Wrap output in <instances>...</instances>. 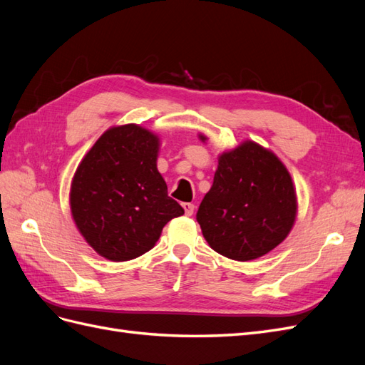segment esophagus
Returning a JSON list of instances; mask_svg holds the SVG:
<instances>
[{
  "label": "esophagus",
  "instance_id": "1",
  "mask_svg": "<svg viewBox=\"0 0 365 365\" xmlns=\"http://www.w3.org/2000/svg\"><path fill=\"white\" fill-rule=\"evenodd\" d=\"M182 208L187 216H192L195 212V205L192 202H182Z\"/></svg>",
  "mask_w": 365,
  "mask_h": 365
}]
</instances>
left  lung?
Wrapping results in <instances>:
<instances>
[{
  "mask_svg": "<svg viewBox=\"0 0 365 365\" xmlns=\"http://www.w3.org/2000/svg\"><path fill=\"white\" fill-rule=\"evenodd\" d=\"M295 212L289 172L272 152L247 141L220 155L213 185L197 208L196 220L216 252L247 262L282 244L292 228Z\"/></svg>",
  "mask_w": 365,
  "mask_h": 365,
  "instance_id": "obj_1",
  "label": "left lung"
}]
</instances>
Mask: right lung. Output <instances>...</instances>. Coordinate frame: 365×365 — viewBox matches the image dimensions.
Returning a JSON list of instances; mask_svg holds the SVG:
<instances>
[{"mask_svg": "<svg viewBox=\"0 0 365 365\" xmlns=\"http://www.w3.org/2000/svg\"><path fill=\"white\" fill-rule=\"evenodd\" d=\"M158 138L137 125L106 130L77 168L71 213L101 256L125 262L148 252L184 208L157 170Z\"/></svg>", "mask_w": 365, "mask_h": 365, "instance_id": "add662e5", "label": "right lung"}]
</instances>
